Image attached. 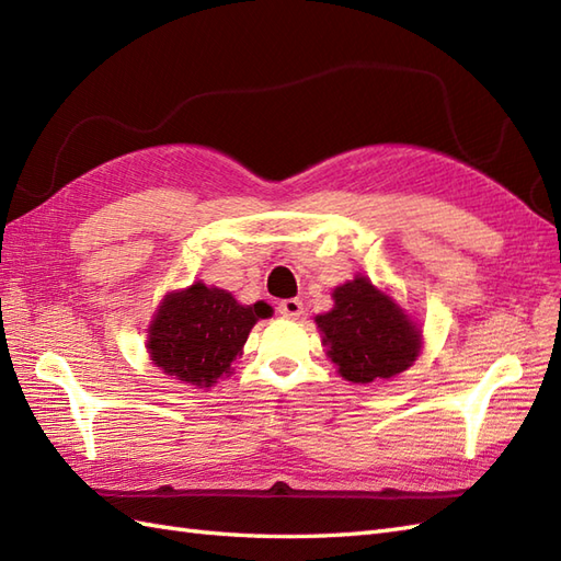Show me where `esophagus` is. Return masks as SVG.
I'll return each instance as SVG.
<instances>
[{
  "label": "esophagus",
  "instance_id": "esophagus-1",
  "mask_svg": "<svg viewBox=\"0 0 561 561\" xmlns=\"http://www.w3.org/2000/svg\"><path fill=\"white\" fill-rule=\"evenodd\" d=\"M277 310L286 318H301L304 316V304L298 301V298H284V301H279Z\"/></svg>",
  "mask_w": 561,
  "mask_h": 561
}]
</instances>
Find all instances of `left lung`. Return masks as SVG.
<instances>
[{
    "label": "left lung",
    "mask_w": 561,
    "mask_h": 561,
    "mask_svg": "<svg viewBox=\"0 0 561 561\" xmlns=\"http://www.w3.org/2000/svg\"><path fill=\"white\" fill-rule=\"evenodd\" d=\"M316 322L328 356L348 382L392 380L419 356L421 334L366 277L336 286L334 308Z\"/></svg>",
    "instance_id": "left-lung-1"
}]
</instances>
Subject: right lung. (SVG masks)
I'll list each match as a JSON object with an SVG mask.
<instances>
[{"instance_id":"obj_1","label":"right lung","mask_w":561,"mask_h":561,"mask_svg":"<svg viewBox=\"0 0 561 561\" xmlns=\"http://www.w3.org/2000/svg\"><path fill=\"white\" fill-rule=\"evenodd\" d=\"M267 316L272 308L263 301L241 306L229 291L198 282L162 301L150 324V358L181 382L210 387L231 370L251 328Z\"/></svg>"}]
</instances>
